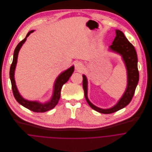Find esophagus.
Wrapping results in <instances>:
<instances>
[{
  "instance_id": "obj_1",
  "label": "esophagus",
  "mask_w": 152,
  "mask_h": 152,
  "mask_svg": "<svg viewBox=\"0 0 152 152\" xmlns=\"http://www.w3.org/2000/svg\"><path fill=\"white\" fill-rule=\"evenodd\" d=\"M83 69V64L80 62H78L75 64V69L76 71L80 72Z\"/></svg>"
}]
</instances>
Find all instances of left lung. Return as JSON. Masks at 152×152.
<instances>
[{"instance_id": "1", "label": "left lung", "mask_w": 152, "mask_h": 152, "mask_svg": "<svg viewBox=\"0 0 152 152\" xmlns=\"http://www.w3.org/2000/svg\"><path fill=\"white\" fill-rule=\"evenodd\" d=\"M116 37L109 46V49L122 56V59L127 69L128 85L126 91L119 99L118 102L111 108L101 109L93 105L88 99L87 96V79L85 75H83V86L84 91V95L89 105L95 110L101 113L109 114L115 112L121 109L125 108L130 103L136 88L137 87L139 74L137 68V57L134 46L128 41L124 33L119 30H116Z\"/></svg>"}]
</instances>
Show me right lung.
Here are the masks:
<instances>
[{"label":"right lung","instance_id":"right-lung-1","mask_svg":"<svg viewBox=\"0 0 152 152\" xmlns=\"http://www.w3.org/2000/svg\"><path fill=\"white\" fill-rule=\"evenodd\" d=\"M34 31V30H31L30 31H29L27 34L26 37L16 46L14 51L13 59L12 63L10 66L9 74H10L11 84H12V91L13 93V95L15 99H16V101L20 105H22V106H23L26 108L28 109L31 111H33L34 112H44L51 109L54 108L56 106V105L58 104V102L60 98L61 90L62 87L68 81V80L71 76L74 70V66H71L69 68L67 69L66 71L60 74V75L57 78L54 86L53 95L51 99L50 100V101L45 102L44 104H42L39 102L30 101H29L28 100H26L25 99H24L19 94L16 86V83H15V77H14L15 70L17 64L19 51L20 48L22 47L23 44L26 42L27 37L30 34V33H33Z\"/></svg>","mask_w":152,"mask_h":152}]
</instances>
